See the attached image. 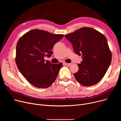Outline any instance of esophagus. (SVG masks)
I'll use <instances>...</instances> for the list:
<instances>
[{"mask_svg": "<svg viewBox=\"0 0 121 121\" xmlns=\"http://www.w3.org/2000/svg\"><path fill=\"white\" fill-rule=\"evenodd\" d=\"M64 65L67 66H69L72 65V63H64Z\"/></svg>", "mask_w": 121, "mask_h": 121, "instance_id": "34e87169", "label": "esophagus"}]
</instances>
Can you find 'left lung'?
Returning <instances> with one entry per match:
<instances>
[{"label": "left lung", "instance_id": "8db88e82", "mask_svg": "<svg viewBox=\"0 0 121 121\" xmlns=\"http://www.w3.org/2000/svg\"><path fill=\"white\" fill-rule=\"evenodd\" d=\"M74 52L83 60L74 78L80 84L90 86L103 78L111 62L112 54L105 37L97 30L84 27L65 36Z\"/></svg>", "mask_w": 121, "mask_h": 121}]
</instances>
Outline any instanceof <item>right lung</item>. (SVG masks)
Returning a JSON list of instances; mask_svg holds the SVG:
<instances>
[{"mask_svg": "<svg viewBox=\"0 0 121 121\" xmlns=\"http://www.w3.org/2000/svg\"><path fill=\"white\" fill-rule=\"evenodd\" d=\"M64 37L39 29H33L20 38L16 47V63L22 75L37 88H46L55 81L62 63L45 61L49 57L54 44Z\"/></svg>", "mask_w": 121, "mask_h": 121, "instance_id": "right-lung-1", "label": "right lung"}]
</instances>
